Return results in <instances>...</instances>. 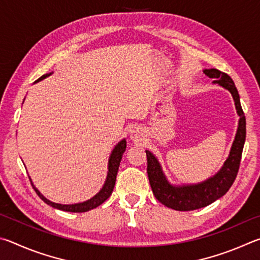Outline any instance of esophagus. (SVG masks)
Returning a JSON list of instances; mask_svg holds the SVG:
<instances>
[{"label": "esophagus", "instance_id": "esophagus-1", "mask_svg": "<svg viewBox=\"0 0 260 260\" xmlns=\"http://www.w3.org/2000/svg\"><path fill=\"white\" fill-rule=\"evenodd\" d=\"M144 134L142 133V130L139 129V127H134L133 130L130 131V139L133 140L134 143H139V142H142V139H143V136Z\"/></svg>", "mask_w": 260, "mask_h": 260}]
</instances>
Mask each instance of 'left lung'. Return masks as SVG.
<instances>
[{
    "mask_svg": "<svg viewBox=\"0 0 260 260\" xmlns=\"http://www.w3.org/2000/svg\"><path fill=\"white\" fill-rule=\"evenodd\" d=\"M203 73L210 79H215L212 83L220 85L230 91L234 100L236 113L239 115V124L234 142L232 144L230 155L217 174L210 178L198 184L174 185L168 180L161 163L151 151H146L147 175L149 184L157 201L166 207L177 211H190L204 208L220 199L233 185L238 175L241 156L245 142V116L241 107L238 89L231 77L215 68L203 70Z\"/></svg>",
    "mask_w": 260,
    "mask_h": 260,
    "instance_id": "left-lung-1",
    "label": "left lung"
}]
</instances>
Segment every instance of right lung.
<instances>
[{
	"mask_svg": "<svg viewBox=\"0 0 260 260\" xmlns=\"http://www.w3.org/2000/svg\"><path fill=\"white\" fill-rule=\"evenodd\" d=\"M52 73H49V74H44L40 77L39 80L35 81L36 82H40L44 80L45 77H48L51 75ZM125 148H126V140L125 139H122L121 142H118L115 147L113 148V151L111 153V155H109L108 158V171H107V177H106V180H105V184L103 185L102 189L99 190V192L92 197L89 200H86L84 202H80V203H74V204H60V203H54L52 201H50L45 197H43L42 194H41L40 190L35 187L34 184L31 183V179L29 178L31 185H33V187L35 189L36 194L39 195L40 199H42V201H44L47 204H49L50 207H52L54 209H58V210H62V211H68V212H85V211H89L91 209H94L97 208L100 204L104 203L106 200L111 197V194L114 189V186H115V181H116V176H117V171H118V167H120V162L122 160V155L123 153L125 152Z\"/></svg>",
	"mask_w": 260,
	"mask_h": 260,
	"instance_id": "add662e5",
	"label": "right lung"
}]
</instances>
